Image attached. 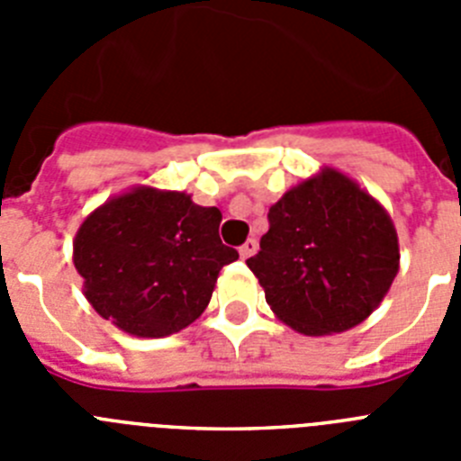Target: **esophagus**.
Returning <instances> with one entry per match:
<instances>
[{
    "mask_svg": "<svg viewBox=\"0 0 461 461\" xmlns=\"http://www.w3.org/2000/svg\"><path fill=\"white\" fill-rule=\"evenodd\" d=\"M256 251H258V242H256L254 238H249V240H247V242L242 244V247H240V258H242V260L251 258V256H254Z\"/></svg>",
    "mask_w": 461,
    "mask_h": 461,
    "instance_id": "esophagus-1",
    "label": "esophagus"
}]
</instances>
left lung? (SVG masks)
<instances>
[{
    "mask_svg": "<svg viewBox=\"0 0 461 461\" xmlns=\"http://www.w3.org/2000/svg\"><path fill=\"white\" fill-rule=\"evenodd\" d=\"M267 221L247 266L279 321L303 335L362 323L397 276L399 244L388 212L337 170L286 191Z\"/></svg>",
    "mask_w": 461,
    "mask_h": 461,
    "instance_id": "obj_1",
    "label": "left lung"
}]
</instances>
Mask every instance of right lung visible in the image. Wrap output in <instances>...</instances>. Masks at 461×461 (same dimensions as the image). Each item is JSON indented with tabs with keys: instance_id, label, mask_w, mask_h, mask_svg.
Wrapping results in <instances>:
<instances>
[{
	"instance_id": "add662e5",
	"label": "right lung",
	"mask_w": 461,
	"mask_h": 461,
	"mask_svg": "<svg viewBox=\"0 0 461 461\" xmlns=\"http://www.w3.org/2000/svg\"><path fill=\"white\" fill-rule=\"evenodd\" d=\"M221 212L180 191L133 189L94 210L73 242L85 297L136 337H166L194 323L223 266L238 260L219 238Z\"/></svg>"
}]
</instances>
